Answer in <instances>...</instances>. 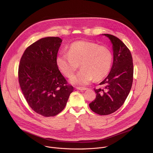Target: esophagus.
I'll return each mask as SVG.
<instances>
[{
  "instance_id": "esophagus-1",
  "label": "esophagus",
  "mask_w": 153,
  "mask_h": 153,
  "mask_svg": "<svg viewBox=\"0 0 153 153\" xmlns=\"http://www.w3.org/2000/svg\"><path fill=\"white\" fill-rule=\"evenodd\" d=\"M76 89L79 90H84V91L88 90V88H83V87H76Z\"/></svg>"
}]
</instances>
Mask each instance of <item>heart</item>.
Listing matches in <instances>:
<instances>
[{
	"instance_id": "1",
	"label": "heart",
	"mask_w": 153,
	"mask_h": 153,
	"mask_svg": "<svg viewBox=\"0 0 153 153\" xmlns=\"http://www.w3.org/2000/svg\"><path fill=\"white\" fill-rule=\"evenodd\" d=\"M112 63L110 49L83 40L73 43L68 53H60L56 58L58 68L68 77L75 73L80 64L82 69L70 80L71 83L77 85H86L93 79H103L110 72Z\"/></svg>"
}]
</instances>
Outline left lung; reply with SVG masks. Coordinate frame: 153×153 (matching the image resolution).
<instances>
[{"label":"left lung","mask_w":153,"mask_h":153,"mask_svg":"<svg viewBox=\"0 0 153 153\" xmlns=\"http://www.w3.org/2000/svg\"><path fill=\"white\" fill-rule=\"evenodd\" d=\"M110 40L113 63L108 76L100 83L101 88L94 89L96 97L89 104L91 110L100 115L113 113L123 104L131 88L133 63L129 50L117 37L103 34Z\"/></svg>","instance_id":"8db88e82"}]
</instances>
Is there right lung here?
<instances>
[{
    "label": "right lung",
    "instance_id": "obj_1",
    "mask_svg": "<svg viewBox=\"0 0 153 153\" xmlns=\"http://www.w3.org/2000/svg\"><path fill=\"white\" fill-rule=\"evenodd\" d=\"M62 42L58 37L40 39L25 50L20 61L22 91L32 110L45 117L60 113L74 91L56 63Z\"/></svg>",
    "mask_w": 153,
    "mask_h": 153
}]
</instances>
